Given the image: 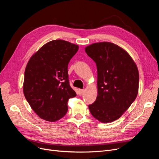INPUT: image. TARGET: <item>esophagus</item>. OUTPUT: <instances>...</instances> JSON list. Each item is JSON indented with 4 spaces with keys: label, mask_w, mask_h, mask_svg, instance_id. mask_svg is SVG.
<instances>
[{
    "label": "esophagus",
    "mask_w": 159,
    "mask_h": 159,
    "mask_svg": "<svg viewBox=\"0 0 159 159\" xmlns=\"http://www.w3.org/2000/svg\"><path fill=\"white\" fill-rule=\"evenodd\" d=\"M78 92H79V94L80 95H82L83 93H84V89H79L78 90Z\"/></svg>",
    "instance_id": "1"
}]
</instances>
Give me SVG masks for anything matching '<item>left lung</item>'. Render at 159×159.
<instances>
[{
  "label": "left lung",
  "mask_w": 159,
  "mask_h": 159,
  "mask_svg": "<svg viewBox=\"0 0 159 159\" xmlns=\"http://www.w3.org/2000/svg\"><path fill=\"white\" fill-rule=\"evenodd\" d=\"M97 66L98 96L89 105L91 114L102 123L119 119L135 100L139 75L128 53L111 42H99L85 48Z\"/></svg>",
  "instance_id": "left-lung-1"
}]
</instances>
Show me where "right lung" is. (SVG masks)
Returning a JSON list of instances; mask_svg holds the SVG:
<instances>
[{"label": "right lung", "mask_w": 159, "mask_h": 159, "mask_svg": "<svg viewBox=\"0 0 159 159\" xmlns=\"http://www.w3.org/2000/svg\"><path fill=\"white\" fill-rule=\"evenodd\" d=\"M79 46L62 40L48 42L34 54L25 72L23 91L40 118L54 122L68 110L67 103L76 93L70 87L68 66Z\"/></svg>", "instance_id": "1"}]
</instances>
